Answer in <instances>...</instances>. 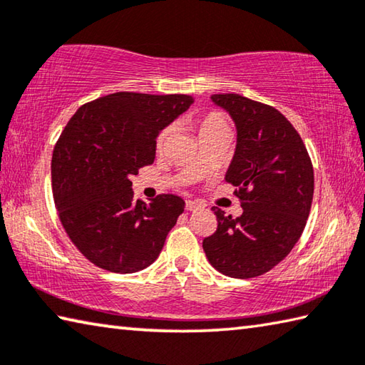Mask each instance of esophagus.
I'll return each mask as SVG.
<instances>
[{"label": "esophagus", "mask_w": 365, "mask_h": 365, "mask_svg": "<svg viewBox=\"0 0 365 365\" xmlns=\"http://www.w3.org/2000/svg\"><path fill=\"white\" fill-rule=\"evenodd\" d=\"M185 207H187V210H197V209H201L202 205L195 202V201H187V204H185Z\"/></svg>", "instance_id": "34e87169"}]
</instances>
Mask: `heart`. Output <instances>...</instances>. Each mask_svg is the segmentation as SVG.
Masks as SVG:
<instances>
[{
    "mask_svg": "<svg viewBox=\"0 0 365 365\" xmlns=\"http://www.w3.org/2000/svg\"><path fill=\"white\" fill-rule=\"evenodd\" d=\"M196 124H197V132H200V137L217 134V132H228L227 121H225L220 113H215V111H210V113L197 118ZM170 132H172L170 125L161 130V134L156 138L158 150H163V147L165 145V140H168V137L170 135Z\"/></svg>",
    "mask_w": 365,
    "mask_h": 365,
    "instance_id": "1",
    "label": "heart"
}]
</instances>
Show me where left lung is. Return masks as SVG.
I'll use <instances>...</instances> for the list:
<instances>
[{
  "mask_svg": "<svg viewBox=\"0 0 365 365\" xmlns=\"http://www.w3.org/2000/svg\"><path fill=\"white\" fill-rule=\"evenodd\" d=\"M236 124V150L225 180L242 214L214 207L217 231L202 241L209 263L237 279L260 276L289 255L307 225L314 172L307 147L281 111L240 94H214Z\"/></svg>",
  "mask_w": 365,
  "mask_h": 365,
  "instance_id": "8db88e82",
  "label": "left lung"
}]
</instances>
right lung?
Returning a JSON list of instances; mask_svg holds the SVG:
<instances>
[{"label": "right lung", "mask_w": 365, "mask_h": 365, "mask_svg": "<svg viewBox=\"0 0 365 365\" xmlns=\"http://www.w3.org/2000/svg\"><path fill=\"white\" fill-rule=\"evenodd\" d=\"M191 103L185 94L116 92L79 107L62 130L51 163L56 209L71 242L98 268L135 273L163 250L185 201H135L130 177L153 164L156 137Z\"/></svg>", "instance_id": "1"}]
</instances>
